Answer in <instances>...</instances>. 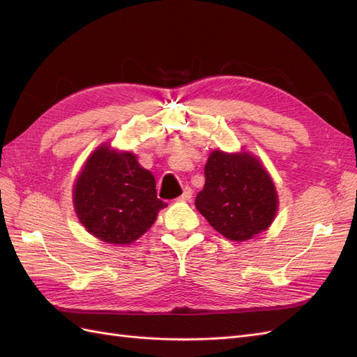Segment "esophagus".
<instances>
[{"mask_svg":"<svg viewBox=\"0 0 357 357\" xmlns=\"http://www.w3.org/2000/svg\"><path fill=\"white\" fill-rule=\"evenodd\" d=\"M181 201H190L192 199V189L190 188H185V190H183L181 197H180Z\"/></svg>","mask_w":357,"mask_h":357,"instance_id":"34e87169","label":"esophagus"}]
</instances>
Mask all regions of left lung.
Masks as SVG:
<instances>
[{
    "label": "left lung",
    "mask_w": 357,
    "mask_h": 357,
    "mask_svg": "<svg viewBox=\"0 0 357 357\" xmlns=\"http://www.w3.org/2000/svg\"><path fill=\"white\" fill-rule=\"evenodd\" d=\"M195 205L213 228L234 241L265 231L277 213V193L261 162L215 150L205 164Z\"/></svg>",
    "instance_id": "obj_1"
}]
</instances>
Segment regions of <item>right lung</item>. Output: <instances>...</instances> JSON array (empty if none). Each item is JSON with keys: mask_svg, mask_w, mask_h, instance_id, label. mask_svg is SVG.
I'll return each instance as SVG.
<instances>
[{"mask_svg": "<svg viewBox=\"0 0 357 357\" xmlns=\"http://www.w3.org/2000/svg\"><path fill=\"white\" fill-rule=\"evenodd\" d=\"M79 220L96 238L129 244L156 220L160 208L152 172L138 165L132 153L117 155L100 147L86 162L74 186Z\"/></svg>", "mask_w": 357, "mask_h": 357, "instance_id": "right-lung-1", "label": "right lung"}]
</instances>
